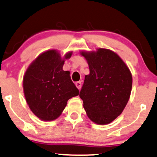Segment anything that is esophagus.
Masks as SVG:
<instances>
[{
	"label": "esophagus",
	"instance_id": "34e87169",
	"mask_svg": "<svg viewBox=\"0 0 157 157\" xmlns=\"http://www.w3.org/2000/svg\"><path fill=\"white\" fill-rule=\"evenodd\" d=\"M75 86H76V87L78 88V90H80L81 87H82V82H75Z\"/></svg>",
	"mask_w": 157,
	"mask_h": 157
}]
</instances>
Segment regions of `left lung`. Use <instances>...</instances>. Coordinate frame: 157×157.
I'll return each mask as SVG.
<instances>
[{
	"mask_svg": "<svg viewBox=\"0 0 157 157\" xmlns=\"http://www.w3.org/2000/svg\"><path fill=\"white\" fill-rule=\"evenodd\" d=\"M90 67L79 96L90 121L98 125L112 123L129 100L132 75L118 54L106 48L82 51Z\"/></svg>",
	"mask_w": 157,
	"mask_h": 157,
	"instance_id": "obj_1",
	"label": "left lung"
}]
</instances>
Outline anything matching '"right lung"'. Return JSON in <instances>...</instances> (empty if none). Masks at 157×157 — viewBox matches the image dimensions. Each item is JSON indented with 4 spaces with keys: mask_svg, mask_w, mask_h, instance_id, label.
I'll list each match as a JSON object with an SVG mask.
<instances>
[{
    "mask_svg": "<svg viewBox=\"0 0 157 157\" xmlns=\"http://www.w3.org/2000/svg\"><path fill=\"white\" fill-rule=\"evenodd\" d=\"M72 54L73 51H68L62 56L58 50H48L40 53L25 72L24 96L31 112L42 121L58 118L67 101L78 95L70 72L63 71L64 62Z\"/></svg>",
    "mask_w": 157,
    "mask_h": 157,
    "instance_id": "obj_1",
    "label": "right lung"
}]
</instances>
